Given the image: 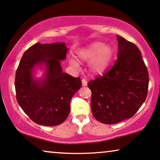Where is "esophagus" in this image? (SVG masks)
Wrapping results in <instances>:
<instances>
[{
	"instance_id": "esophagus-1",
	"label": "esophagus",
	"mask_w": 160,
	"mask_h": 160,
	"mask_svg": "<svg viewBox=\"0 0 160 160\" xmlns=\"http://www.w3.org/2000/svg\"><path fill=\"white\" fill-rule=\"evenodd\" d=\"M82 86H87V80H86V79H84V78L82 79Z\"/></svg>"
}]
</instances>
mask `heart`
Instances as JSON below:
<instances>
[{"mask_svg": "<svg viewBox=\"0 0 160 160\" xmlns=\"http://www.w3.org/2000/svg\"><path fill=\"white\" fill-rule=\"evenodd\" d=\"M114 51L111 46L100 42H95L77 52L78 58L82 61L89 62V69L94 74H102L107 70L112 61ZM71 66L77 67L78 62L74 59L69 60Z\"/></svg>", "mask_w": 160, "mask_h": 160, "instance_id": "1", "label": "heart"}]
</instances>
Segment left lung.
Here are the masks:
<instances>
[{
	"mask_svg": "<svg viewBox=\"0 0 160 160\" xmlns=\"http://www.w3.org/2000/svg\"><path fill=\"white\" fill-rule=\"evenodd\" d=\"M117 59L102 76L88 82L92 114L99 122L116 124L136 114L147 98L149 75L138 47L121 36Z\"/></svg>",
	"mask_w": 160,
	"mask_h": 160,
	"instance_id": "1",
	"label": "left lung"
}]
</instances>
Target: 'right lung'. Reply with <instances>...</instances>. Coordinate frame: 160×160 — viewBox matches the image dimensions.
Here are the masks:
<instances>
[{
  "instance_id": "add662e5",
  "label": "right lung",
  "mask_w": 160,
  "mask_h": 160,
  "mask_svg": "<svg viewBox=\"0 0 160 160\" xmlns=\"http://www.w3.org/2000/svg\"><path fill=\"white\" fill-rule=\"evenodd\" d=\"M65 43H37L24 52L15 74L16 98L23 111L37 124L55 126L66 120L70 102L80 89V78L62 72L60 61L66 59ZM37 65L45 66L44 78H33Z\"/></svg>"
}]
</instances>
